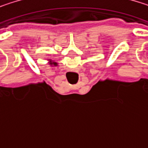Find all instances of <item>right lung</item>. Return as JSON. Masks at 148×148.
<instances>
[{"label": "right lung", "mask_w": 148, "mask_h": 148, "mask_svg": "<svg viewBox=\"0 0 148 148\" xmlns=\"http://www.w3.org/2000/svg\"><path fill=\"white\" fill-rule=\"evenodd\" d=\"M51 67H53V66H58V63L56 62H55V61H53V60H49V62H48Z\"/></svg>", "instance_id": "obj_1"}]
</instances>
